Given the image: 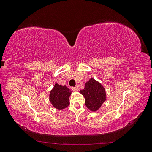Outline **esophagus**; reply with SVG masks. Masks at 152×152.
I'll return each mask as SVG.
<instances>
[{
	"label": "esophagus",
	"instance_id": "obj_1",
	"mask_svg": "<svg viewBox=\"0 0 152 152\" xmlns=\"http://www.w3.org/2000/svg\"><path fill=\"white\" fill-rule=\"evenodd\" d=\"M72 89H73V91H77L78 90H79V87H78V86H75V87H72Z\"/></svg>",
	"mask_w": 152,
	"mask_h": 152
}]
</instances>
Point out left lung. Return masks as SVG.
Listing matches in <instances>:
<instances>
[{
	"instance_id": "left-lung-1",
	"label": "left lung",
	"mask_w": 152,
	"mask_h": 152,
	"mask_svg": "<svg viewBox=\"0 0 152 152\" xmlns=\"http://www.w3.org/2000/svg\"><path fill=\"white\" fill-rule=\"evenodd\" d=\"M80 93L85 98L87 108L95 112L98 110L106 100V92L103 86L94 79H91L85 84L84 89Z\"/></svg>"
}]
</instances>
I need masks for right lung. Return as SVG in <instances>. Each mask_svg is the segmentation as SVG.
Returning <instances> with one entry per match:
<instances>
[{
    "label": "right lung",
    "instance_id": "right-lung-1",
    "mask_svg": "<svg viewBox=\"0 0 152 152\" xmlns=\"http://www.w3.org/2000/svg\"><path fill=\"white\" fill-rule=\"evenodd\" d=\"M70 94V90L66 86H62L56 84L50 92L49 100L54 108L63 110L70 104L69 97Z\"/></svg>",
    "mask_w": 152,
    "mask_h": 152
}]
</instances>
